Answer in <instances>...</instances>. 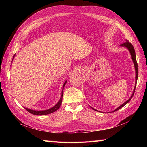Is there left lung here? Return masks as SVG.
Instances as JSON below:
<instances>
[{"instance_id": "1", "label": "left lung", "mask_w": 147, "mask_h": 147, "mask_svg": "<svg viewBox=\"0 0 147 147\" xmlns=\"http://www.w3.org/2000/svg\"><path fill=\"white\" fill-rule=\"evenodd\" d=\"M126 42L124 43H123L121 44V45H119L120 47H126L127 50H129V51L130 54H131V57H132V61H133V63H134V67H135V70H136V82H135V86H134V90H133V92H132V94L131 96V97H130L129 99L127 101H126L124 103H123V104H121L120 106H119L118 108H117L116 109H115V110L112 111V112H115V111H117L119 109H120L121 108H122L123 107H124V105H125L126 104H127L129 102L132 97H133V96H134V92H135V90H136V84H137V78H138V65H137V60H136V53H135V50H134V47H133V45H132V44L131 43L129 42V41L127 40V39H126ZM91 107V106H90ZM91 108H92L93 110H94L95 111H97L98 112V110H97L96 109H94V108H92L91 107Z\"/></svg>"}]
</instances>
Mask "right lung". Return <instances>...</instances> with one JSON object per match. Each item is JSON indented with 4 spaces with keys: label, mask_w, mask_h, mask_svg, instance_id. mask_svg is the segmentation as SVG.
<instances>
[{
    "label": "right lung",
    "mask_w": 147,
    "mask_h": 147,
    "mask_svg": "<svg viewBox=\"0 0 147 147\" xmlns=\"http://www.w3.org/2000/svg\"><path fill=\"white\" fill-rule=\"evenodd\" d=\"M15 56V54L14 55V56H13V59H12V61L13 60V59H14V57ZM67 80H66L64 84H63V90H62V92H61V97H60V99L58 101V102L57 103L54 105L53 107H52L51 108H50L49 109H47V110H32V109H28V108H26V107H24L26 110L28 111V112L30 113H32L33 115H48V114H50L51 113H53L55 112V111H56L57 110H58L59 108L60 107V106L62 104V100H63V90H64V87L65 86V84L67 83Z\"/></svg>",
    "instance_id": "obj_1"
}]
</instances>
